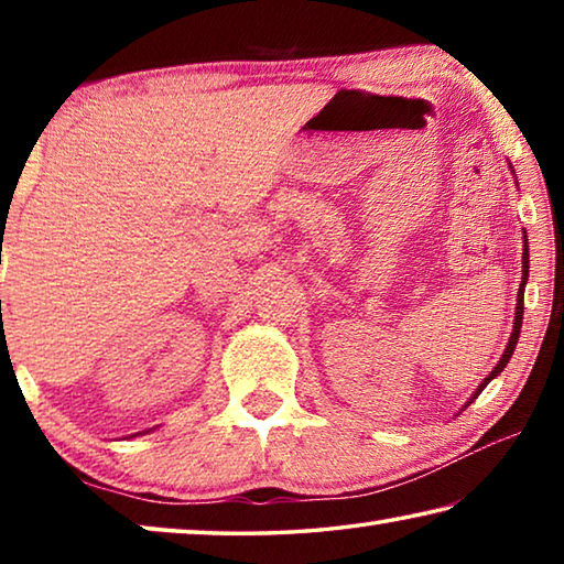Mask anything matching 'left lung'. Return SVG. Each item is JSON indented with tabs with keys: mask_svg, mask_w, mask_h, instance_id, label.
Masks as SVG:
<instances>
[{
	"mask_svg": "<svg viewBox=\"0 0 564 564\" xmlns=\"http://www.w3.org/2000/svg\"><path fill=\"white\" fill-rule=\"evenodd\" d=\"M528 259H530V253H528V246H524V251H522V275H524V281H528V269H530V261H528ZM524 281H522L520 291H518V308H514V326H512V336H510L508 348H505L500 362H498V366H495L492 373L482 380V383H480V388H477V393H475V395H480L482 390H485V386H488L495 376H500V373H502V368L508 366V360L512 358V350H514V346H518L520 328H522V311H524Z\"/></svg>",
	"mask_w": 564,
	"mask_h": 564,
	"instance_id": "1",
	"label": "left lung"
}]
</instances>
